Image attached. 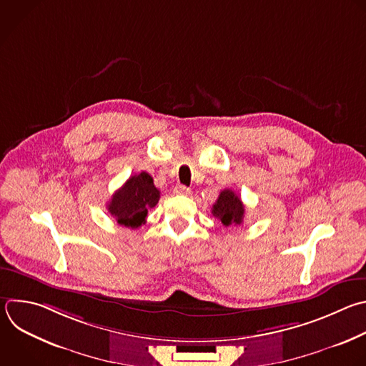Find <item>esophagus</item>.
Masks as SVG:
<instances>
[{
  "label": "esophagus",
  "mask_w": 366,
  "mask_h": 366,
  "mask_svg": "<svg viewBox=\"0 0 366 366\" xmlns=\"http://www.w3.org/2000/svg\"><path fill=\"white\" fill-rule=\"evenodd\" d=\"M174 194H175V195H189V194H191V189L187 188V187H184V185H177V187L174 188Z\"/></svg>",
  "instance_id": "34e87169"
}]
</instances>
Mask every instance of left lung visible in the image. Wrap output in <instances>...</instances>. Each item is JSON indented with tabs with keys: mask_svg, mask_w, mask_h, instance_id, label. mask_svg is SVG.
Masks as SVG:
<instances>
[{
	"mask_svg": "<svg viewBox=\"0 0 366 366\" xmlns=\"http://www.w3.org/2000/svg\"><path fill=\"white\" fill-rule=\"evenodd\" d=\"M211 212L222 222V225L237 227L241 225L242 218H244V205L234 191L224 189L212 205Z\"/></svg>",
	"mask_w": 366,
	"mask_h": 366,
	"instance_id": "8db88e82",
	"label": "left lung"
}]
</instances>
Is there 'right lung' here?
I'll list each match as a JSON object with an SVG mask.
<instances>
[{
	"label": "right lung",
	"mask_w": 366,
	"mask_h": 366,
	"mask_svg": "<svg viewBox=\"0 0 366 366\" xmlns=\"http://www.w3.org/2000/svg\"><path fill=\"white\" fill-rule=\"evenodd\" d=\"M159 201V189L154 185L152 177L142 171L131 177L122 185L107 202V211L117 224L129 228H138L147 221L148 209Z\"/></svg>",
	"instance_id": "right-lung-1"
}]
</instances>
